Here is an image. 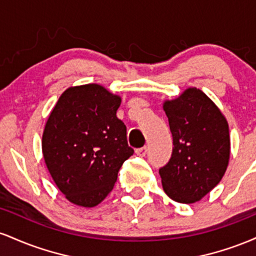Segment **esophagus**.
Listing matches in <instances>:
<instances>
[{
    "instance_id": "esophagus-1",
    "label": "esophagus",
    "mask_w": 256,
    "mask_h": 256,
    "mask_svg": "<svg viewBox=\"0 0 256 256\" xmlns=\"http://www.w3.org/2000/svg\"><path fill=\"white\" fill-rule=\"evenodd\" d=\"M146 152H148V148H146V146H142V148L136 149V154L138 156H146Z\"/></svg>"
}]
</instances>
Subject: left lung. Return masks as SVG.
I'll list each match as a JSON object with an SVG mask.
<instances>
[{"mask_svg":"<svg viewBox=\"0 0 256 256\" xmlns=\"http://www.w3.org/2000/svg\"><path fill=\"white\" fill-rule=\"evenodd\" d=\"M173 137L171 158L158 170L164 190L194 204L219 184L230 158L228 124L214 102L196 88L164 104Z\"/></svg>","mask_w":256,"mask_h":256,"instance_id":"1","label":"left lung"}]
</instances>
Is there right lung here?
<instances>
[{"instance_id": "obj_1", "label": "right lung", "mask_w": 256, "mask_h": 256, "mask_svg": "<svg viewBox=\"0 0 256 256\" xmlns=\"http://www.w3.org/2000/svg\"><path fill=\"white\" fill-rule=\"evenodd\" d=\"M122 104L98 84L64 91L46 120L42 137L46 165L72 204L95 207L113 190L118 172L134 154L126 126L116 118Z\"/></svg>"}]
</instances>
